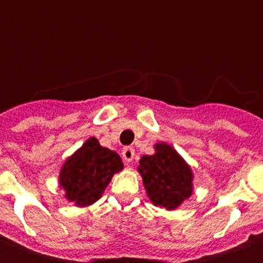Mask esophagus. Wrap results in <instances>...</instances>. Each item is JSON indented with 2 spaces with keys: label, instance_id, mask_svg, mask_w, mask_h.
<instances>
[{
  "label": "esophagus",
  "instance_id": "obj_1",
  "mask_svg": "<svg viewBox=\"0 0 263 263\" xmlns=\"http://www.w3.org/2000/svg\"><path fill=\"white\" fill-rule=\"evenodd\" d=\"M122 159H124V163H125L126 166L131 163L132 160H134V156H135V149L134 147H124L122 149Z\"/></svg>",
  "mask_w": 263,
  "mask_h": 263
}]
</instances>
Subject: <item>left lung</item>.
<instances>
[{"instance_id": "obj_1", "label": "left lung", "mask_w": 263, "mask_h": 263, "mask_svg": "<svg viewBox=\"0 0 263 263\" xmlns=\"http://www.w3.org/2000/svg\"><path fill=\"white\" fill-rule=\"evenodd\" d=\"M153 155H143L138 171L155 206L176 211L194 194V173L184 157L166 143H155Z\"/></svg>"}]
</instances>
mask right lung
<instances>
[{"instance_id": "1", "label": "right lung", "mask_w": 263, "mask_h": 263, "mask_svg": "<svg viewBox=\"0 0 263 263\" xmlns=\"http://www.w3.org/2000/svg\"><path fill=\"white\" fill-rule=\"evenodd\" d=\"M122 168L118 153L102 146L96 138L90 137L64 161L58 184L68 202L86 208L102 198L112 176Z\"/></svg>"}]
</instances>
